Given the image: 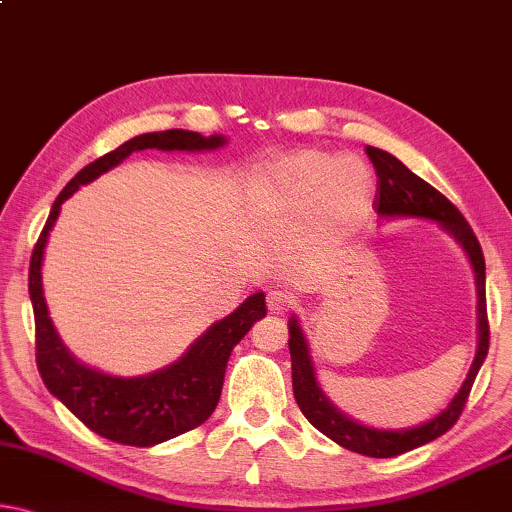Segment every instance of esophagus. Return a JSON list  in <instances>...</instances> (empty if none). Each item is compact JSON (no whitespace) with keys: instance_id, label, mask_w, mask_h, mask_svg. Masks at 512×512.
Masks as SVG:
<instances>
[{"instance_id":"obj_1","label":"esophagus","mask_w":512,"mask_h":512,"mask_svg":"<svg viewBox=\"0 0 512 512\" xmlns=\"http://www.w3.org/2000/svg\"><path fill=\"white\" fill-rule=\"evenodd\" d=\"M295 300L290 297V293H286V290H270L267 293V309H270L272 313H288L290 309H293Z\"/></svg>"}]
</instances>
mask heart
Wrapping results in <instances>:
<instances>
[{"mask_svg":"<svg viewBox=\"0 0 512 512\" xmlns=\"http://www.w3.org/2000/svg\"><path fill=\"white\" fill-rule=\"evenodd\" d=\"M265 196L283 210H311L322 203L329 215L350 219L368 206L371 174L359 157L300 151L267 171Z\"/></svg>","mask_w":512,"mask_h":512,"instance_id":"obj_1","label":"heart"}]
</instances>
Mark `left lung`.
<instances>
[{
    "mask_svg": "<svg viewBox=\"0 0 512 512\" xmlns=\"http://www.w3.org/2000/svg\"><path fill=\"white\" fill-rule=\"evenodd\" d=\"M366 155L371 157L375 174H377V192L373 208L377 215L382 217H428L435 219L451 231L455 238L462 242L467 249L476 272L478 283V352L474 364L469 368V375L458 396L451 400L446 410L435 416V419L416 426L410 430H375L359 426L348 416H343L329 400L322 396L320 387L316 384V375H313V366L309 359V350H306L304 336L297 327V320H290L288 329V348H290V361H293V391L295 400L300 405L302 414L313 428H318L322 435L334 439L348 451H355L368 458H393V455L407 453L416 446H423L432 442V439L442 437L446 430L455 426L460 419L462 410H465L467 398L474 387V380L478 375V368L483 366L487 357V348H490V320H487V302H485V258L481 242H478L476 233L462 212L453 206L446 196L435 190L426 180L412 174L398 157H393L380 148L366 146Z\"/></svg>",
    "mask_w": 512,
    "mask_h": 512,
    "instance_id": "obj_1",
    "label": "left lung"
}]
</instances>
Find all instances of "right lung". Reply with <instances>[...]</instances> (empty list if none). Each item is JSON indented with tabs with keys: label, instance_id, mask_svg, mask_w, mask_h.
Here are the masks:
<instances>
[{
	"label": "right lung",
	"instance_id": "1",
	"mask_svg": "<svg viewBox=\"0 0 512 512\" xmlns=\"http://www.w3.org/2000/svg\"><path fill=\"white\" fill-rule=\"evenodd\" d=\"M224 144V137H203L190 130L148 132L125 141L112 153L86 164L61 190L50 210L29 263V297L36 322V366L45 387L64 403L86 428L96 435L125 446H155L187 430L199 428L215 412L222 396V384L231 350L256 320L265 318V295L254 293L238 306L229 318L212 325L183 359L162 371L141 377H112L91 371L70 357L59 341L41 283L43 247L52 224L57 222L61 203L77 187L91 183L125 160L132 151L157 148V151H210Z\"/></svg>",
	"mask_w": 512,
	"mask_h": 512
}]
</instances>
